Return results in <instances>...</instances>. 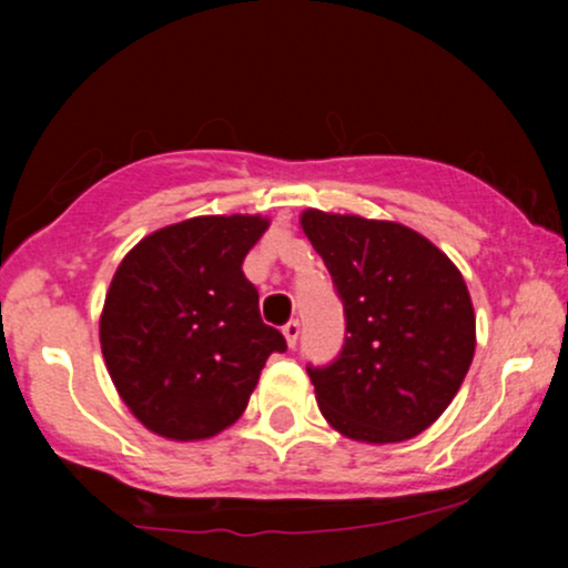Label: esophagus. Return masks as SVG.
I'll use <instances>...</instances> for the list:
<instances>
[{
    "label": "esophagus",
    "mask_w": 568,
    "mask_h": 568,
    "mask_svg": "<svg viewBox=\"0 0 568 568\" xmlns=\"http://www.w3.org/2000/svg\"><path fill=\"white\" fill-rule=\"evenodd\" d=\"M283 336L288 342V347H296V338H298V321H288L283 325Z\"/></svg>",
    "instance_id": "34e87169"
}]
</instances>
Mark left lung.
Listing matches in <instances>:
<instances>
[{
	"label": "left lung",
	"mask_w": 568,
	"mask_h": 568,
	"mask_svg": "<svg viewBox=\"0 0 568 568\" xmlns=\"http://www.w3.org/2000/svg\"><path fill=\"white\" fill-rule=\"evenodd\" d=\"M344 304L347 336L328 366H306L328 425L361 443L419 435L459 393L475 355L465 277L427 237L395 221L304 211Z\"/></svg>",
	"instance_id": "obj_1"
}]
</instances>
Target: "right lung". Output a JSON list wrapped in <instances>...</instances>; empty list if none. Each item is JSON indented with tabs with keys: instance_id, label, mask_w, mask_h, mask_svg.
<instances>
[{
	"instance_id": "obj_1",
	"label": "right lung",
	"mask_w": 568,
	"mask_h": 568,
	"mask_svg": "<svg viewBox=\"0 0 568 568\" xmlns=\"http://www.w3.org/2000/svg\"><path fill=\"white\" fill-rule=\"evenodd\" d=\"M266 226L240 213L186 219L116 266L101 312L103 361L135 419L162 438L202 440L234 425L266 357L285 352L243 275Z\"/></svg>"
}]
</instances>
